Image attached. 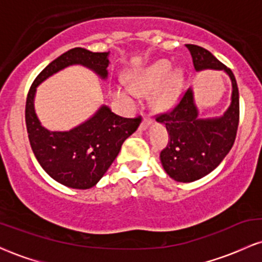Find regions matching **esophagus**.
<instances>
[{
  "mask_svg": "<svg viewBox=\"0 0 262 262\" xmlns=\"http://www.w3.org/2000/svg\"><path fill=\"white\" fill-rule=\"evenodd\" d=\"M150 123H151V119H150L149 117H144L143 121H141V123H140V129H141V130H145V129L150 125Z\"/></svg>",
  "mask_w": 262,
  "mask_h": 262,
  "instance_id": "1",
  "label": "esophagus"
}]
</instances>
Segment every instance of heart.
Masks as SVG:
<instances>
[{
	"instance_id": "heart-1",
	"label": "heart",
	"mask_w": 262,
	"mask_h": 262,
	"mask_svg": "<svg viewBox=\"0 0 262 262\" xmlns=\"http://www.w3.org/2000/svg\"><path fill=\"white\" fill-rule=\"evenodd\" d=\"M171 64L166 60L156 62L148 70L129 76V86L118 85L113 89L116 98L133 106L137 102L138 95H146L152 90L158 89L169 76ZM182 75L179 71L170 75L169 80L164 87L155 95L154 106L159 110H166L175 103L179 97L180 86H181Z\"/></svg>"
}]
</instances>
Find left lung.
Instances as JSON below:
<instances>
[{"mask_svg": "<svg viewBox=\"0 0 262 262\" xmlns=\"http://www.w3.org/2000/svg\"><path fill=\"white\" fill-rule=\"evenodd\" d=\"M197 71L224 70L233 86L231 103L219 118L198 117L193 91L188 89L172 110L156 116L169 133V143L160 152L164 170L177 182H193L212 172L223 161L235 141L239 125V90L233 71L208 50L186 44Z\"/></svg>", "mask_w": 262, "mask_h": 262, "instance_id": "8db88e82", "label": "left lung"}]
</instances>
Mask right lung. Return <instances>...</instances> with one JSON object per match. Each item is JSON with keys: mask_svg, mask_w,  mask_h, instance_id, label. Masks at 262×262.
Returning <instances> with one entry per match:
<instances>
[{"mask_svg": "<svg viewBox=\"0 0 262 262\" xmlns=\"http://www.w3.org/2000/svg\"><path fill=\"white\" fill-rule=\"evenodd\" d=\"M108 54L74 48L50 62L35 77L26 102L29 143L40 166L52 179L71 188H91L106 173L119 154L122 144L137 130L141 117L123 118L102 106L89 121L69 132H50L39 122L34 111L37 86L70 65H83L102 79L108 71Z\"/></svg>", "mask_w": 262, "mask_h": 262, "instance_id": "obj_1", "label": "right lung"}]
</instances>
